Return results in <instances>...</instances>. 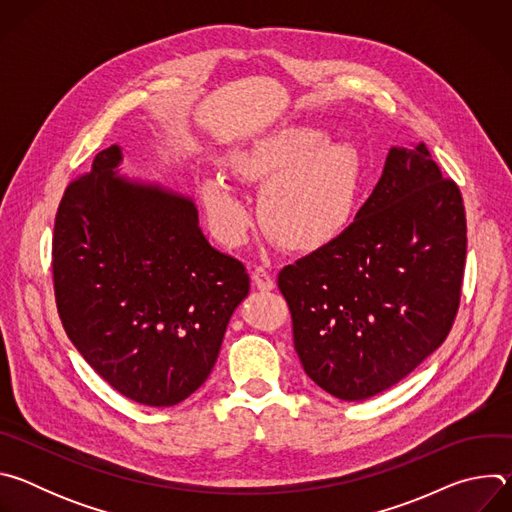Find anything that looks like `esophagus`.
Returning a JSON list of instances; mask_svg holds the SVG:
<instances>
[{
	"instance_id": "1",
	"label": "esophagus",
	"mask_w": 512,
	"mask_h": 512,
	"mask_svg": "<svg viewBox=\"0 0 512 512\" xmlns=\"http://www.w3.org/2000/svg\"><path fill=\"white\" fill-rule=\"evenodd\" d=\"M251 279H253V285L261 291H269V289L275 287V281H273L271 273L265 267H255L251 271Z\"/></svg>"
}]
</instances>
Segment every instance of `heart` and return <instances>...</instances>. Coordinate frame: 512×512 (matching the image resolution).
Returning a JSON list of instances; mask_svg holds the SVG:
<instances>
[{"instance_id":"b5f03b06","label":"heart","mask_w":512,"mask_h":512,"mask_svg":"<svg viewBox=\"0 0 512 512\" xmlns=\"http://www.w3.org/2000/svg\"><path fill=\"white\" fill-rule=\"evenodd\" d=\"M231 170L263 186L259 216L283 249L314 253L334 243L350 225L358 198V162L350 148L328 143L318 129H289L237 145ZM198 198L212 233L239 245L251 227V210L225 172L198 180Z\"/></svg>"}]
</instances>
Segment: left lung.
<instances>
[{
  "label": "left lung",
  "instance_id": "obj_1",
  "mask_svg": "<svg viewBox=\"0 0 512 512\" xmlns=\"http://www.w3.org/2000/svg\"><path fill=\"white\" fill-rule=\"evenodd\" d=\"M464 261L460 188L423 141L395 145L354 223L279 271L306 375L342 401L399 383L446 340Z\"/></svg>",
  "mask_w": 512,
  "mask_h": 512
}]
</instances>
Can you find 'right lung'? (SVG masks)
Instances as JSON below:
<instances>
[{
  "instance_id": "add662e5",
  "label": "right lung",
  "mask_w": 512,
  "mask_h": 512,
  "mask_svg": "<svg viewBox=\"0 0 512 512\" xmlns=\"http://www.w3.org/2000/svg\"><path fill=\"white\" fill-rule=\"evenodd\" d=\"M121 162L115 143L60 200L56 306L101 379L135 403L172 407L208 379L249 275L208 243L190 196L127 176Z\"/></svg>"
}]
</instances>
